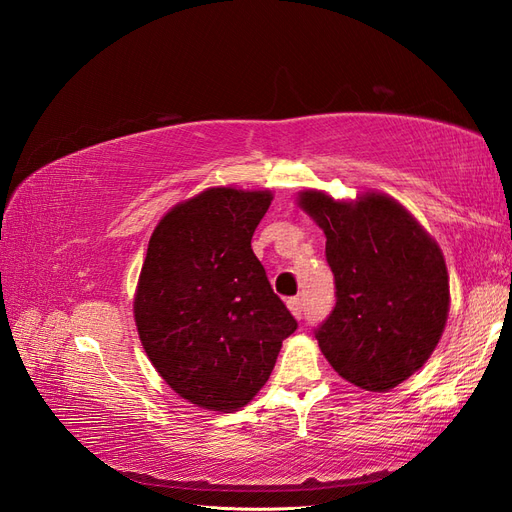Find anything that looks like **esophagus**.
Here are the masks:
<instances>
[{
  "label": "esophagus",
  "instance_id": "esophagus-1",
  "mask_svg": "<svg viewBox=\"0 0 512 512\" xmlns=\"http://www.w3.org/2000/svg\"><path fill=\"white\" fill-rule=\"evenodd\" d=\"M286 305H288V309H290L294 318H301L303 316V301L299 297H290L286 301Z\"/></svg>",
  "mask_w": 512,
  "mask_h": 512
}]
</instances>
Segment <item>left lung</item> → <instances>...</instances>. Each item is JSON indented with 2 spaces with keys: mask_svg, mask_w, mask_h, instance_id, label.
I'll list each match as a JSON object with an SVG mask.
<instances>
[{
  "mask_svg": "<svg viewBox=\"0 0 512 512\" xmlns=\"http://www.w3.org/2000/svg\"><path fill=\"white\" fill-rule=\"evenodd\" d=\"M299 205L327 235L335 307L314 331L344 380L389 391L438 346L448 316V273L438 243L384 194L354 203L305 190Z\"/></svg>",
  "mask_w": 512,
  "mask_h": 512,
  "instance_id": "1",
  "label": "left lung"
}]
</instances>
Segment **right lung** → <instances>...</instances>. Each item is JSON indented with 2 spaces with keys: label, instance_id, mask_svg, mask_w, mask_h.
I'll list each match as a JSON object with an SVG mask.
<instances>
[{
  "label": "right lung",
  "instance_id": "right-lung-1",
  "mask_svg": "<svg viewBox=\"0 0 512 512\" xmlns=\"http://www.w3.org/2000/svg\"><path fill=\"white\" fill-rule=\"evenodd\" d=\"M269 190L209 188L153 230L134 297L143 348L164 382L213 412L243 408L269 380L297 320L252 252Z\"/></svg>",
  "mask_w": 512,
  "mask_h": 512
}]
</instances>
